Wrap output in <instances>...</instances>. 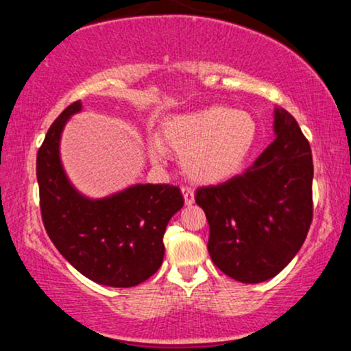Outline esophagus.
<instances>
[{
    "mask_svg": "<svg viewBox=\"0 0 351 351\" xmlns=\"http://www.w3.org/2000/svg\"><path fill=\"white\" fill-rule=\"evenodd\" d=\"M181 193H183V198H184V204H193L195 203V191H193L191 188L188 186H183L181 188Z\"/></svg>",
    "mask_w": 351,
    "mask_h": 351,
    "instance_id": "1",
    "label": "esophagus"
}]
</instances>
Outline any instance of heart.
<instances>
[{
    "label": "heart",
    "instance_id": "obj_1",
    "mask_svg": "<svg viewBox=\"0 0 351 351\" xmlns=\"http://www.w3.org/2000/svg\"><path fill=\"white\" fill-rule=\"evenodd\" d=\"M256 142L257 122L251 114L213 106L165 120L150 155L153 162L162 163L170 152L181 158L188 178L216 184L243 170Z\"/></svg>",
    "mask_w": 351,
    "mask_h": 351
}]
</instances>
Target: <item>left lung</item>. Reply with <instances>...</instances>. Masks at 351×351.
Segmentation results:
<instances>
[{
	"label": "left lung",
	"instance_id": "left-lung-1",
	"mask_svg": "<svg viewBox=\"0 0 351 351\" xmlns=\"http://www.w3.org/2000/svg\"><path fill=\"white\" fill-rule=\"evenodd\" d=\"M276 140L243 175L198 188L209 224L208 251L231 279H272L293 259L312 224L313 162L308 140L284 108H276Z\"/></svg>",
	"mask_w": 351,
	"mask_h": 351
}]
</instances>
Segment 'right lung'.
<instances>
[{
	"mask_svg": "<svg viewBox=\"0 0 351 351\" xmlns=\"http://www.w3.org/2000/svg\"><path fill=\"white\" fill-rule=\"evenodd\" d=\"M71 104L47 130L36 158L39 204L47 236L58 251L87 279L110 287H135L160 269L168 221L183 208L180 188L135 184L102 199L75 191L62 170L59 140Z\"/></svg>",
	"mask_w": 351,
	"mask_h": 351,
	"instance_id": "add662e5",
	"label": "right lung"
}]
</instances>
